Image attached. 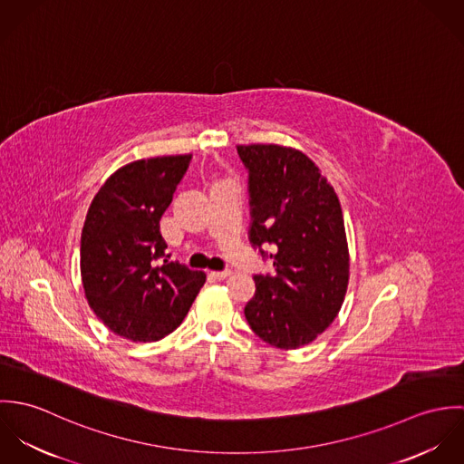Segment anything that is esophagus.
<instances>
[{
    "label": "esophagus",
    "instance_id": "34e87169",
    "mask_svg": "<svg viewBox=\"0 0 464 464\" xmlns=\"http://www.w3.org/2000/svg\"><path fill=\"white\" fill-rule=\"evenodd\" d=\"M230 275H232V271H228V269H225V271H210V276L216 278V280H225Z\"/></svg>",
    "mask_w": 464,
    "mask_h": 464
}]
</instances>
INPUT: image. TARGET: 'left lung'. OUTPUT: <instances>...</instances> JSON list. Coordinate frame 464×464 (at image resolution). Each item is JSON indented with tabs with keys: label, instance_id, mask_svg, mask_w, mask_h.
I'll return each instance as SVG.
<instances>
[{
	"label": "left lung",
	"instance_id": "1",
	"mask_svg": "<svg viewBox=\"0 0 464 464\" xmlns=\"http://www.w3.org/2000/svg\"><path fill=\"white\" fill-rule=\"evenodd\" d=\"M237 155L248 171V237L275 267V275H254L245 316L267 344L300 348L329 329L348 287L341 205L318 166L295 148L248 144Z\"/></svg>",
	"mask_w": 464,
	"mask_h": 464
}]
</instances>
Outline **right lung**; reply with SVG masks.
<instances>
[{
    "instance_id": "1",
    "label": "right lung",
    "mask_w": 464,
    "mask_h": 464,
    "mask_svg": "<svg viewBox=\"0 0 464 464\" xmlns=\"http://www.w3.org/2000/svg\"><path fill=\"white\" fill-rule=\"evenodd\" d=\"M191 155L135 160L120 168L92 199L80 239L85 298L105 327L133 343L175 331L205 273L169 263L160 218L184 179ZM164 258L162 266L158 259Z\"/></svg>"
}]
</instances>
